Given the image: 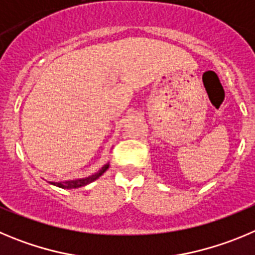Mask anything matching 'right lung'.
I'll return each mask as SVG.
<instances>
[{"mask_svg": "<svg viewBox=\"0 0 255 255\" xmlns=\"http://www.w3.org/2000/svg\"><path fill=\"white\" fill-rule=\"evenodd\" d=\"M110 167V162L106 163L99 172H96V173L91 174V176L85 177V178H77V179H71V181H63V182H49L53 186H57L59 188H63V190H72V188H79V187H85L87 184H90L91 182L96 181L97 178L102 176V174L109 169Z\"/></svg>", "mask_w": 255, "mask_h": 255, "instance_id": "right-lung-1", "label": "right lung"}]
</instances>
